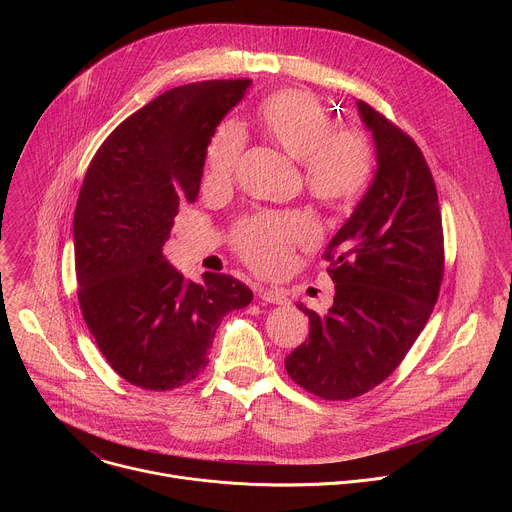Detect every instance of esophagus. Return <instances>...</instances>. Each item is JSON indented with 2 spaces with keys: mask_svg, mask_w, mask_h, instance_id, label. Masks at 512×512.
I'll return each mask as SVG.
<instances>
[{
  "mask_svg": "<svg viewBox=\"0 0 512 512\" xmlns=\"http://www.w3.org/2000/svg\"><path fill=\"white\" fill-rule=\"evenodd\" d=\"M257 298L267 302V304H285L287 302V296L283 289H277V287H257Z\"/></svg>",
  "mask_w": 512,
  "mask_h": 512,
  "instance_id": "1",
  "label": "esophagus"
}]
</instances>
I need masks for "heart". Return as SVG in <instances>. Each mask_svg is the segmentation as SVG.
I'll use <instances>...</instances> for the list:
<instances>
[{"instance_id": "1", "label": "heart", "mask_w": 512, "mask_h": 512, "mask_svg": "<svg viewBox=\"0 0 512 512\" xmlns=\"http://www.w3.org/2000/svg\"><path fill=\"white\" fill-rule=\"evenodd\" d=\"M255 119L277 148L300 162L312 198L328 208H346L369 188L375 172V145L360 127H336L332 113L310 93L281 89L257 105ZM245 135L239 125L223 123L212 133L204 158V184L225 188L239 170ZM316 235L306 212H261L235 229L239 257L257 271H275L289 249Z\"/></svg>"}]
</instances>
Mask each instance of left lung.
<instances>
[{
	"label": "left lung",
	"mask_w": 512,
	"mask_h": 512,
	"mask_svg": "<svg viewBox=\"0 0 512 512\" xmlns=\"http://www.w3.org/2000/svg\"><path fill=\"white\" fill-rule=\"evenodd\" d=\"M358 113L377 148V174L324 259L336 283L310 338L285 356V371L308 393L348 401L381 385L397 367L440 296L444 229L437 190L417 143L369 103Z\"/></svg>",
	"instance_id": "obj_1"
}]
</instances>
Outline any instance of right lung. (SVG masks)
<instances>
[{
    "instance_id": "1",
    "label": "right lung",
    "mask_w": 512,
    "mask_h": 512,
    "mask_svg": "<svg viewBox=\"0 0 512 512\" xmlns=\"http://www.w3.org/2000/svg\"><path fill=\"white\" fill-rule=\"evenodd\" d=\"M249 85L162 93L111 131L85 174L72 223L79 304L111 369L135 387L194 381L221 320L253 300L225 273L186 281L164 255L178 208L198 198L208 141Z\"/></svg>"
}]
</instances>
